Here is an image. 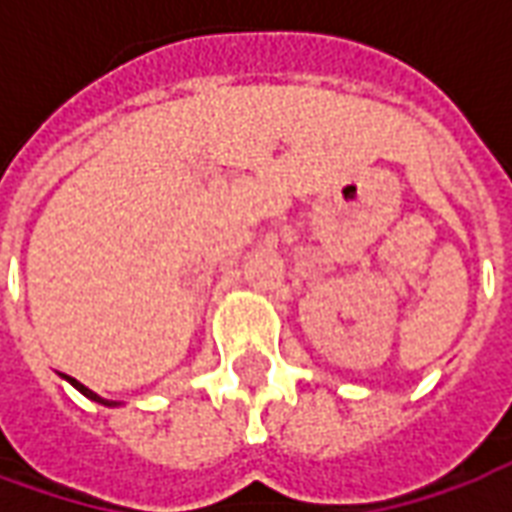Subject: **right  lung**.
I'll return each instance as SVG.
<instances>
[{
    "label": "right lung",
    "mask_w": 512,
    "mask_h": 512,
    "mask_svg": "<svg viewBox=\"0 0 512 512\" xmlns=\"http://www.w3.org/2000/svg\"><path fill=\"white\" fill-rule=\"evenodd\" d=\"M62 378H65V381H71V384L76 386V389H79V392H82L84 397H90V400H95V403H101V406H117L115 400H106V397L95 395L93 389H87V386H84V384H79V381H76V378H71V376H62Z\"/></svg>",
    "instance_id": "obj_1"
}]
</instances>
